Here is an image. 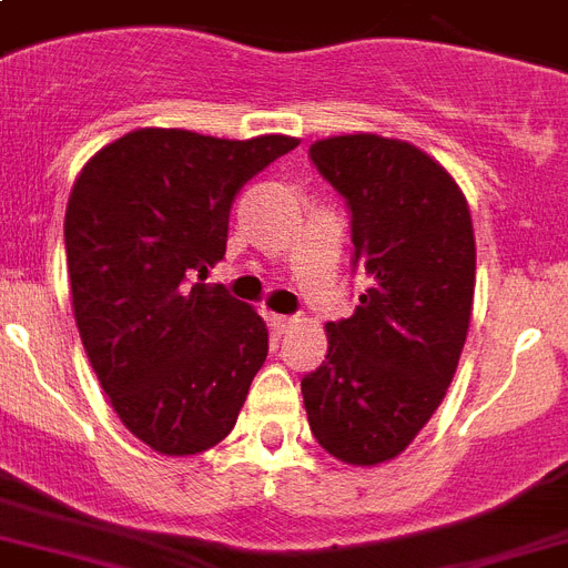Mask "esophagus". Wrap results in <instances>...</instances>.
Instances as JSON below:
<instances>
[{"mask_svg":"<svg viewBox=\"0 0 568 568\" xmlns=\"http://www.w3.org/2000/svg\"><path fill=\"white\" fill-rule=\"evenodd\" d=\"M266 322H270V327H273L275 334H284V331H290V327L298 322V316H284V313H270L266 316Z\"/></svg>","mask_w":568,"mask_h":568,"instance_id":"obj_1","label":"esophagus"}]
</instances>
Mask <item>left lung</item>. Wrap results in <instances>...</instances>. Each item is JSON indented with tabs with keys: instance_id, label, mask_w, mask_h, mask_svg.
<instances>
[{
	"instance_id": "8db88e82",
	"label": "left lung",
	"mask_w": 568,
	"mask_h": 568,
	"mask_svg": "<svg viewBox=\"0 0 568 568\" xmlns=\"http://www.w3.org/2000/svg\"><path fill=\"white\" fill-rule=\"evenodd\" d=\"M311 162L348 205L368 287L354 316L327 322L304 409L331 456L372 467L409 447L453 383L476 287L470 209L435 159L395 139H322Z\"/></svg>"
}]
</instances>
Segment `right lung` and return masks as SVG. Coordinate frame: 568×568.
<instances>
[{"label":"right lung","mask_w":568,"mask_h":568,"mask_svg":"<svg viewBox=\"0 0 568 568\" xmlns=\"http://www.w3.org/2000/svg\"><path fill=\"white\" fill-rule=\"evenodd\" d=\"M295 144L148 126L98 150L74 182V322L121 424L156 453L223 442L264 365V318L203 275L226 255L234 196Z\"/></svg>","instance_id":"right-lung-1"}]
</instances>
